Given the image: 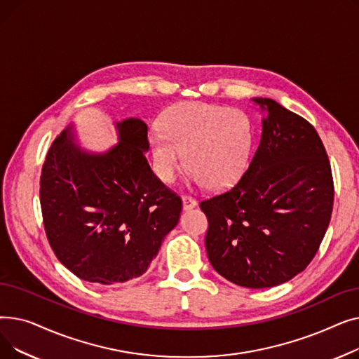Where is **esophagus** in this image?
I'll list each match as a JSON object with an SVG mask.
<instances>
[{"label":"esophagus","mask_w":359,"mask_h":359,"mask_svg":"<svg viewBox=\"0 0 359 359\" xmlns=\"http://www.w3.org/2000/svg\"><path fill=\"white\" fill-rule=\"evenodd\" d=\"M182 201H183V210L184 211H189V210L195 208V206L198 205V202L192 196H187V195H183Z\"/></svg>","instance_id":"1"}]
</instances>
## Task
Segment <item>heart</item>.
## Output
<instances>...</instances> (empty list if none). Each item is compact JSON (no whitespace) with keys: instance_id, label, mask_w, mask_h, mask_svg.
<instances>
[{"instance_id":"1","label":"heart","mask_w":359,"mask_h":359,"mask_svg":"<svg viewBox=\"0 0 359 359\" xmlns=\"http://www.w3.org/2000/svg\"><path fill=\"white\" fill-rule=\"evenodd\" d=\"M154 172L172 183L179 170L212 191L234 184L246 168L252 148V125L243 111L203 102L168 107L149 134Z\"/></svg>"}]
</instances>
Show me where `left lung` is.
Masks as SVG:
<instances>
[{"mask_svg": "<svg viewBox=\"0 0 359 359\" xmlns=\"http://www.w3.org/2000/svg\"><path fill=\"white\" fill-rule=\"evenodd\" d=\"M252 100L268 116L246 173L199 206L212 268L236 285L262 290L309 266L329 227L334 189L314 126L272 99Z\"/></svg>", "mask_w": 359, "mask_h": 359, "instance_id": "1", "label": "left lung"}]
</instances>
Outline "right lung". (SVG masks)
<instances>
[{
	"instance_id": "right-lung-1",
	"label": "right lung",
	"mask_w": 359,
	"mask_h": 359,
	"mask_svg": "<svg viewBox=\"0 0 359 359\" xmlns=\"http://www.w3.org/2000/svg\"><path fill=\"white\" fill-rule=\"evenodd\" d=\"M119 142L106 153L56 138L41 176L43 225L53 253L80 279L102 285L141 276L182 212V199L153 173L141 119L116 123Z\"/></svg>"
}]
</instances>
